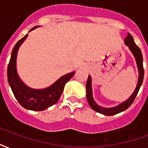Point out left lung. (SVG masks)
<instances>
[{"mask_svg":"<svg viewBox=\"0 0 148 148\" xmlns=\"http://www.w3.org/2000/svg\"><path fill=\"white\" fill-rule=\"evenodd\" d=\"M124 42L128 46L130 51L134 55L135 58H136L137 66H138V69H139V74H140V75H139V81H138V84H137L136 88V90L134 91L133 94L126 101H124V102H123L121 105H119V106H116L114 108H111V109H106V108H103V107L97 106L96 102L93 101V95H92L91 77H90V76H89L88 79H87L86 87V97L88 103L90 104V107L94 111L97 112L99 113H101L103 115H106V116H113V115L120 113L121 112L126 110L127 108H129L131 105L133 103L135 98L136 97L137 93L139 92L140 86H141V85L143 83V75H144V69H143V55H142V52L140 51V47L135 43L133 37L131 36L130 33H127V36L124 39Z\"/></svg>","mask_w":148,"mask_h":148,"instance_id":"8db88e82","label":"left lung"}]
</instances>
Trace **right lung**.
I'll list each match as a JSON object with an SVG mask.
<instances>
[{
  "label": "right lung",
  "instance_id": "add662e5",
  "mask_svg": "<svg viewBox=\"0 0 148 148\" xmlns=\"http://www.w3.org/2000/svg\"><path fill=\"white\" fill-rule=\"evenodd\" d=\"M35 27H32V30H33ZM27 36V34L20 39L13 47L7 71L8 81L15 97L21 106L33 111H42L55 105L58 101L62 93L65 85L74 76L75 72L62 76L51 86L44 90H33L26 86L18 77L16 62L18 49Z\"/></svg>",
  "mask_w": 148,
  "mask_h": 148
}]
</instances>
